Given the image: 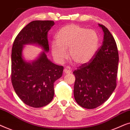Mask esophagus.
I'll return each mask as SVG.
<instances>
[{
	"label": "esophagus",
	"mask_w": 130,
	"mask_h": 130,
	"mask_svg": "<svg viewBox=\"0 0 130 130\" xmlns=\"http://www.w3.org/2000/svg\"><path fill=\"white\" fill-rule=\"evenodd\" d=\"M72 69L70 67H65L64 69V73L66 74L70 73L72 72Z\"/></svg>",
	"instance_id": "esophagus-1"
}]
</instances>
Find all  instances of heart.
<instances>
[{"label": "heart", "mask_w": 130, "mask_h": 130, "mask_svg": "<svg viewBox=\"0 0 130 130\" xmlns=\"http://www.w3.org/2000/svg\"><path fill=\"white\" fill-rule=\"evenodd\" d=\"M100 46V38L93 29H88L77 25L70 24L61 28L51 44L53 56L62 63L69 54L76 63L83 64L94 57Z\"/></svg>", "instance_id": "heart-1"}]
</instances>
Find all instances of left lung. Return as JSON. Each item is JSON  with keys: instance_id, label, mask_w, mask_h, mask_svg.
<instances>
[{"instance_id": "left-lung-1", "label": "left lung", "mask_w": 130, "mask_h": 130, "mask_svg": "<svg viewBox=\"0 0 130 130\" xmlns=\"http://www.w3.org/2000/svg\"><path fill=\"white\" fill-rule=\"evenodd\" d=\"M104 32V40L94 57L78 67L74 96L82 107L94 109L106 101L117 86L119 56L116 42L109 30L98 24Z\"/></svg>"}]
</instances>
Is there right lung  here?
I'll return each instance as SVG.
<instances>
[{"label": "right lung", "mask_w": 130, "mask_h": 130, "mask_svg": "<svg viewBox=\"0 0 130 130\" xmlns=\"http://www.w3.org/2000/svg\"><path fill=\"white\" fill-rule=\"evenodd\" d=\"M54 25L53 21H32L19 32L12 46V85L21 101L31 107H42L53 100L54 83L63 74L64 67L51 62L46 54L49 51L47 33ZM28 44L43 50L33 61L23 56L24 45Z\"/></svg>", "instance_id": "right-lung-1"}]
</instances>
